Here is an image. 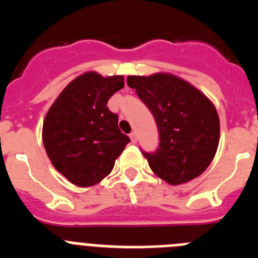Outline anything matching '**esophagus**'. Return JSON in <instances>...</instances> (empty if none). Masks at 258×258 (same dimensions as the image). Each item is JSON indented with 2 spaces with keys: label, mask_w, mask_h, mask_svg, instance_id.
Wrapping results in <instances>:
<instances>
[{
  "label": "esophagus",
  "mask_w": 258,
  "mask_h": 258,
  "mask_svg": "<svg viewBox=\"0 0 258 258\" xmlns=\"http://www.w3.org/2000/svg\"><path fill=\"white\" fill-rule=\"evenodd\" d=\"M131 141H132V143H137V141H138V138H137V133L136 132H132L131 133Z\"/></svg>",
  "instance_id": "34e87169"
}]
</instances>
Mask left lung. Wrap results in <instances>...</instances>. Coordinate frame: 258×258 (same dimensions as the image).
Returning a JSON list of instances; mask_svg holds the SVG:
<instances>
[{
    "instance_id": "obj_1",
    "label": "left lung",
    "mask_w": 258,
    "mask_h": 258,
    "mask_svg": "<svg viewBox=\"0 0 258 258\" xmlns=\"http://www.w3.org/2000/svg\"><path fill=\"white\" fill-rule=\"evenodd\" d=\"M126 83L149 107L159 129L156 151L143 152L152 172L172 186L199 177L220 142V117L209 98L186 80L165 72L127 76Z\"/></svg>"
}]
</instances>
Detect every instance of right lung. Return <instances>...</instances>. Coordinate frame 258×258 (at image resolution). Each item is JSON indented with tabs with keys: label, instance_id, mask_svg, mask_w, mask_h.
Segmentation results:
<instances>
[{
	"label": "right lung",
	"instance_id": "1",
	"mask_svg": "<svg viewBox=\"0 0 258 258\" xmlns=\"http://www.w3.org/2000/svg\"><path fill=\"white\" fill-rule=\"evenodd\" d=\"M124 88V77L89 71L72 80L47 111L42 142L50 161L71 183L89 187L113 169L131 142L117 126L118 117L107 107Z\"/></svg>",
	"mask_w": 258,
	"mask_h": 258
}]
</instances>
